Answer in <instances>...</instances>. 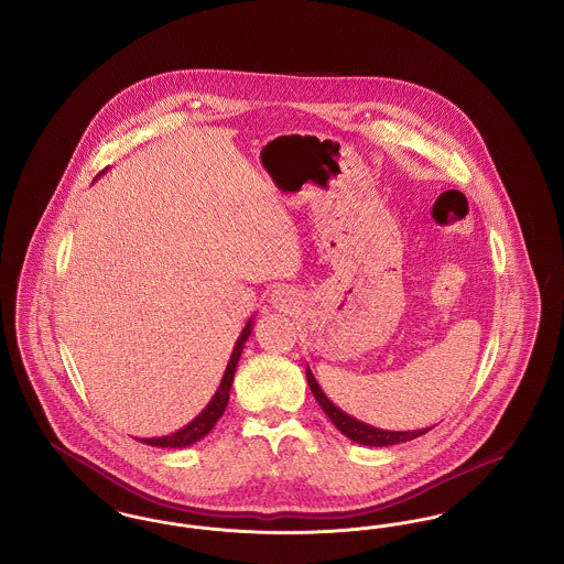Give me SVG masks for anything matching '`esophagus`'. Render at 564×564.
<instances>
[{
	"label": "esophagus",
	"mask_w": 564,
	"mask_h": 564,
	"mask_svg": "<svg viewBox=\"0 0 564 564\" xmlns=\"http://www.w3.org/2000/svg\"><path fill=\"white\" fill-rule=\"evenodd\" d=\"M270 304H272V308H276V311L290 313L292 308H295V304H297V294H295L294 290H288V288L274 290L272 295H270Z\"/></svg>",
	"instance_id": "obj_1"
}]
</instances>
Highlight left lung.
<instances>
[{
  "instance_id": "1",
  "label": "left lung",
  "mask_w": 564,
  "mask_h": 564,
  "mask_svg": "<svg viewBox=\"0 0 564 564\" xmlns=\"http://www.w3.org/2000/svg\"><path fill=\"white\" fill-rule=\"evenodd\" d=\"M306 380H308V387L315 395V400L319 402L323 408V412L327 414V419L332 421V425L340 433H345L349 440H352L355 444H364V446H375V448H382V446H395V444H402V442H410V440H416L421 435H425L427 431L433 427H425V430L416 431H389L378 430L372 427L355 416L347 414L345 410H340L336 403L332 402L325 393H323L319 382L315 375L311 372V368L306 366Z\"/></svg>"
}]
</instances>
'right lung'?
Segmentation results:
<instances>
[{
    "instance_id": "1",
    "label": "right lung",
    "mask_w": 564,
    "mask_h": 564,
    "mask_svg": "<svg viewBox=\"0 0 564 564\" xmlns=\"http://www.w3.org/2000/svg\"><path fill=\"white\" fill-rule=\"evenodd\" d=\"M106 173V171H104ZM101 173V175H104ZM256 317V315H253ZM253 317H249V322L245 323L242 327L241 336L237 338L235 343V349L232 355L228 359V366L224 370V376L219 380V387L214 393V398L209 400V403L189 421L188 425H184L182 430L173 431L169 435H162V437H134L148 446H156V448H186L196 444L198 440H203L209 431L214 430L215 423L219 421V416L224 414L228 400H230V387H232V380H235V372H237V366H239V359H241L242 349H245V343L247 338L251 336V329H253Z\"/></svg>"
}]
</instances>
